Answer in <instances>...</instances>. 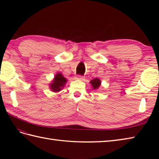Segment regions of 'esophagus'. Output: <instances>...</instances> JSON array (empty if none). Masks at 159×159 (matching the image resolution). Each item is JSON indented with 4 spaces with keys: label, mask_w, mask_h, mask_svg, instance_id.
<instances>
[{
    "label": "esophagus",
    "mask_w": 159,
    "mask_h": 159,
    "mask_svg": "<svg viewBox=\"0 0 159 159\" xmlns=\"http://www.w3.org/2000/svg\"><path fill=\"white\" fill-rule=\"evenodd\" d=\"M75 79L76 80H84V77L82 76L79 75V76H76L75 77Z\"/></svg>",
    "instance_id": "esophagus-1"
}]
</instances>
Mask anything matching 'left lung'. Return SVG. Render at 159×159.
<instances>
[{
	"instance_id": "8db88e82",
	"label": "left lung",
	"mask_w": 159,
	"mask_h": 159,
	"mask_svg": "<svg viewBox=\"0 0 159 159\" xmlns=\"http://www.w3.org/2000/svg\"><path fill=\"white\" fill-rule=\"evenodd\" d=\"M89 83L91 84V85H92L93 90L98 89L100 87V86L101 85V80L99 79H98V78L92 79Z\"/></svg>"
}]
</instances>
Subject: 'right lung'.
<instances>
[{
  "label": "right lung",
  "mask_w": 159,
  "mask_h": 159,
  "mask_svg": "<svg viewBox=\"0 0 159 159\" xmlns=\"http://www.w3.org/2000/svg\"><path fill=\"white\" fill-rule=\"evenodd\" d=\"M67 81V80L62 75L61 73L57 72L54 76L51 83L49 84V88L53 92H59L63 89Z\"/></svg>",
  "instance_id": "obj_1"
}]
</instances>
